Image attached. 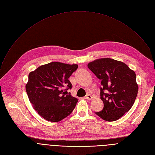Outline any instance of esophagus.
I'll list each match as a JSON object with an SVG mask.
<instances>
[{
    "label": "esophagus",
    "mask_w": 155,
    "mask_h": 155,
    "mask_svg": "<svg viewBox=\"0 0 155 155\" xmlns=\"http://www.w3.org/2000/svg\"><path fill=\"white\" fill-rule=\"evenodd\" d=\"M85 98L88 100H91L92 99V96L91 94H87L86 96L85 97Z\"/></svg>",
    "instance_id": "34e87169"
}]
</instances>
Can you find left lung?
<instances>
[{
  "label": "left lung",
  "mask_w": 155,
  "mask_h": 155,
  "mask_svg": "<svg viewBox=\"0 0 155 155\" xmlns=\"http://www.w3.org/2000/svg\"><path fill=\"white\" fill-rule=\"evenodd\" d=\"M88 68L101 81V111L95 112L102 119L114 121L127 112L136 100L138 91L135 72L126 64L111 58L90 62Z\"/></svg>",
  "instance_id": "obj_1"
}]
</instances>
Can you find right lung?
I'll return each mask as SVG.
<instances>
[{
	"label": "right lung",
	"instance_id": "right-lung-1",
	"mask_svg": "<svg viewBox=\"0 0 155 155\" xmlns=\"http://www.w3.org/2000/svg\"><path fill=\"white\" fill-rule=\"evenodd\" d=\"M78 68L77 64L51 62L29 73L26 90L32 107L46 120L58 122L69 116L78 99L67 91L68 78Z\"/></svg>",
	"mask_w": 155,
	"mask_h": 155
}]
</instances>
